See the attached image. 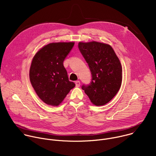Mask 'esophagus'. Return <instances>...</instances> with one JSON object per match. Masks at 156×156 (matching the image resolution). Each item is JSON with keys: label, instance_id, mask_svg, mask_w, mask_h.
<instances>
[{"label": "esophagus", "instance_id": "34e87169", "mask_svg": "<svg viewBox=\"0 0 156 156\" xmlns=\"http://www.w3.org/2000/svg\"><path fill=\"white\" fill-rule=\"evenodd\" d=\"M75 85H76V87H78L80 86V81H75Z\"/></svg>", "mask_w": 156, "mask_h": 156}]
</instances>
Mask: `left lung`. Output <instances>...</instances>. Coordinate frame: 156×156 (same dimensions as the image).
<instances>
[{
	"label": "left lung",
	"instance_id": "obj_1",
	"mask_svg": "<svg viewBox=\"0 0 156 156\" xmlns=\"http://www.w3.org/2000/svg\"><path fill=\"white\" fill-rule=\"evenodd\" d=\"M79 50L91 73L90 84L82 90L97 106L104 105L113 99L120 90L122 81L120 62L108 44L92 41L79 42Z\"/></svg>",
	"mask_w": 156,
	"mask_h": 156
}]
</instances>
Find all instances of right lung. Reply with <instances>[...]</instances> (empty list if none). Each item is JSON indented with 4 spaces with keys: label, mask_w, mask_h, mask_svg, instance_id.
Listing matches in <instances>:
<instances>
[{
    "label": "right lung",
    "mask_w": 156,
    "mask_h": 156,
    "mask_svg": "<svg viewBox=\"0 0 156 156\" xmlns=\"http://www.w3.org/2000/svg\"><path fill=\"white\" fill-rule=\"evenodd\" d=\"M74 42H53L34 55L30 70L31 83L39 98L46 104L58 105L75 86L69 80L63 61Z\"/></svg>",
    "instance_id": "right-lung-1"
}]
</instances>
